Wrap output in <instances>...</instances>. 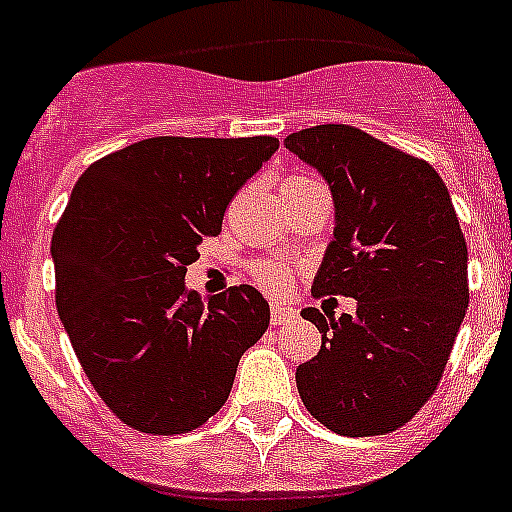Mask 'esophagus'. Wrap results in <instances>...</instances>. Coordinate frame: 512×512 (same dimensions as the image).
<instances>
[{
	"instance_id": "esophagus-1",
	"label": "esophagus",
	"mask_w": 512,
	"mask_h": 512,
	"mask_svg": "<svg viewBox=\"0 0 512 512\" xmlns=\"http://www.w3.org/2000/svg\"><path fill=\"white\" fill-rule=\"evenodd\" d=\"M295 320H297L295 310H289V307L279 305V302L271 305V325H289V323H295Z\"/></svg>"
}]
</instances>
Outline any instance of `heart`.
Segmentation results:
<instances>
[{"label": "heart", "instance_id": "b5f03b06", "mask_svg": "<svg viewBox=\"0 0 512 512\" xmlns=\"http://www.w3.org/2000/svg\"><path fill=\"white\" fill-rule=\"evenodd\" d=\"M320 184L318 179H312V176H289L284 179L282 184V194L289 192H297V189H307V187H315ZM251 274H253V282L264 287L266 292H274V295H282L287 292L289 282H292V271H289V264L279 259H266V261H256L251 266Z\"/></svg>", "mask_w": 512, "mask_h": 512}]
</instances>
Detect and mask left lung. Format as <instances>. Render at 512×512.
<instances>
[{
    "label": "left lung",
    "instance_id": "left-lung-1",
    "mask_svg": "<svg viewBox=\"0 0 512 512\" xmlns=\"http://www.w3.org/2000/svg\"><path fill=\"white\" fill-rule=\"evenodd\" d=\"M284 146L325 176L336 205V238L312 297L359 305L341 318L302 310L323 346L297 366V390L333 433L384 436L431 400L467 315L459 217L428 161L354 125H315Z\"/></svg>",
    "mask_w": 512,
    "mask_h": 512
}]
</instances>
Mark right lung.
Masks as SVG:
<instances>
[{"instance_id":"obj_1","label":"right lung","mask_w":512,"mask_h":512,"mask_svg":"<svg viewBox=\"0 0 512 512\" xmlns=\"http://www.w3.org/2000/svg\"><path fill=\"white\" fill-rule=\"evenodd\" d=\"M277 148L271 135H158L99 158L74 184L51 241L56 307L97 395L135 431L205 425L269 328V302L251 284L205 305L184 277Z\"/></svg>"}]
</instances>
